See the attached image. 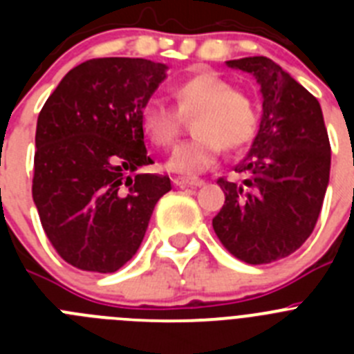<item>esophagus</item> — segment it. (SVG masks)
Segmentation results:
<instances>
[{"instance_id": "34e87169", "label": "esophagus", "mask_w": 354, "mask_h": 354, "mask_svg": "<svg viewBox=\"0 0 354 354\" xmlns=\"http://www.w3.org/2000/svg\"><path fill=\"white\" fill-rule=\"evenodd\" d=\"M174 184L179 187H200L204 186L205 183L202 179H183V177H175Z\"/></svg>"}]
</instances>
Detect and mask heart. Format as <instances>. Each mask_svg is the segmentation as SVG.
Masks as SVG:
<instances>
[{
  "label": "heart",
  "instance_id": "heart-1",
  "mask_svg": "<svg viewBox=\"0 0 354 354\" xmlns=\"http://www.w3.org/2000/svg\"><path fill=\"white\" fill-rule=\"evenodd\" d=\"M175 108L161 99H149L140 109V124L156 147L168 149L177 142L183 118H193L189 142L175 149L168 170L196 175L211 168L221 150L228 152L248 145L259 127V115L252 97L234 88L212 72H198L171 88Z\"/></svg>",
  "mask_w": 354,
  "mask_h": 354
}]
</instances>
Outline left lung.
<instances>
[{
    "mask_svg": "<svg viewBox=\"0 0 354 354\" xmlns=\"http://www.w3.org/2000/svg\"><path fill=\"white\" fill-rule=\"evenodd\" d=\"M257 77L262 120L248 154L218 179L225 204L212 218L221 245L246 264L289 257L310 237L330 180L331 147L319 101L266 56L227 62Z\"/></svg>",
    "mask_w": 354,
    "mask_h": 354,
    "instance_id": "8db88e82",
    "label": "left lung"
}]
</instances>
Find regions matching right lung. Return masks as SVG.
<instances>
[{
  "instance_id": "obj_1",
  "label": "right lung",
  "mask_w": 354,
  "mask_h": 354,
  "mask_svg": "<svg viewBox=\"0 0 354 354\" xmlns=\"http://www.w3.org/2000/svg\"><path fill=\"white\" fill-rule=\"evenodd\" d=\"M167 68L143 58L86 60L40 109L31 195L49 243L77 270H120L171 189L168 175L138 171L154 162L140 109Z\"/></svg>"
}]
</instances>
